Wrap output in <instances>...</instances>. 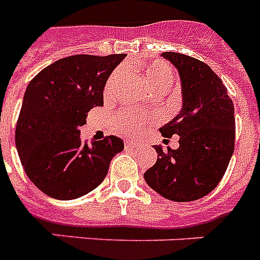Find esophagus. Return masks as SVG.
Listing matches in <instances>:
<instances>
[{
  "label": "esophagus",
  "instance_id": "obj_1",
  "mask_svg": "<svg viewBox=\"0 0 260 260\" xmlns=\"http://www.w3.org/2000/svg\"><path fill=\"white\" fill-rule=\"evenodd\" d=\"M139 147L137 143H134V141H125V149H135Z\"/></svg>",
  "mask_w": 260,
  "mask_h": 260
}]
</instances>
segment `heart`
<instances>
[{"label":"heart","instance_id":"b5f03b06","mask_svg":"<svg viewBox=\"0 0 260 260\" xmlns=\"http://www.w3.org/2000/svg\"><path fill=\"white\" fill-rule=\"evenodd\" d=\"M119 76V72H116L111 76L108 85H111L112 82L115 81ZM144 79L147 85L151 90L153 89H166L171 86L172 81H174V72L167 64L161 62V61H153L148 65V68L144 71ZM141 117L139 116L132 115H124L117 120V129L124 132V134H132L137 128V125L141 123Z\"/></svg>","mask_w":260,"mask_h":260}]
</instances>
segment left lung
<instances>
[{
  "instance_id": "obj_1",
  "label": "left lung",
  "mask_w": 260,
  "mask_h": 260,
  "mask_svg": "<svg viewBox=\"0 0 260 260\" xmlns=\"http://www.w3.org/2000/svg\"><path fill=\"white\" fill-rule=\"evenodd\" d=\"M178 69L181 109L160 128L164 137L179 136V148L153 145L156 163L144 172L152 189L168 200L192 202L220 183L235 147L233 100L218 75L193 57L164 52Z\"/></svg>"
}]
</instances>
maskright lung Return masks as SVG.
I'll return each mask as SVG.
<instances>
[{
	"label": "right lung",
	"mask_w": 260,
	"mask_h": 260,
	"mask_svg": "<svg viewBox=\"0 0 260 260\" xmlns=\"http://www.w3.org/2000/svg\"><path fill=\"white\" fill-rule=\"evenodd\" d=\"M126 54H76L42 69L25 90L16 147L27 178L50 198L72 200L101 184L124 149L117 136L82 143L88 112L104 104V88Z\"/></svg>",
	"instance_id": "right-lung-1"
}]
</instances>
